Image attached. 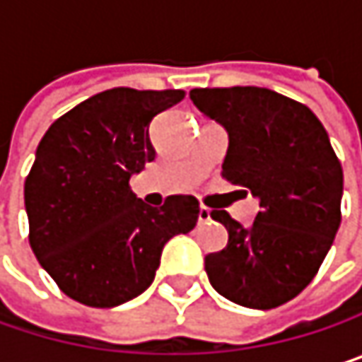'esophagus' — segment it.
I'll return each mask as SVG.
<instances>
[{"label":"esophagus","mask_w":362,"mask_h":362,"mask_svg":"<svg viewBox=\"0 0 362 362\" xmlns=\"http://www.w3.org/2000/svg\"><path fill=\"white\" fill-rule=\"evenodd\" d=\"M211 220V209L209 207H199V224H205V222H209Z\"/></svg>","instance_id":"obj_1"}]
</instances>
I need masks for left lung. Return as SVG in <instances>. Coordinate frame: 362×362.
I'll return each instance as SVG.
<instances>
[{"instance_id":"obj_1","label":"left lung","mask_w":362,"mask_h":362,"mask_svg":"<svg viewBox=\"0 0 362 362\" xmlns=\"http://www.w3.org/2000/svg\"><path fill=\"white\" fill-rule=\"evenodd\" d=\"M190 100L228 134L222 176L259 203L252 226L224 209L228 243L205 255L211 287L226 300L270 310L317 274L341 222L344 172L323 123L308 107L266 88L190 90Z\"/></svg>"}]
</instances>
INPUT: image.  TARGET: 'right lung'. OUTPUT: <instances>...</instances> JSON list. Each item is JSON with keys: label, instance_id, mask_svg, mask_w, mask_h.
I'll return each mask as SVG.
<instances>
[{"label": "right lung", "instance_id": "obj_1", "mask_svg": "<svg viewBox=\"0 0 362 362\" xmlns=\"http://www.w3.org/2000/svg\"><path fill=\"white\" fill-rule=\"evenodd\" d=\"M182 90L112 88L60 119L41 138L25 180L29 243L56 285L92 308H112L146 291L165 243L190 233L199 203L138 199L129 178L155 159L148 127L178 105Z\"/></svg>", "mask_w": 362, "mask_h": 362}]
</instances>
